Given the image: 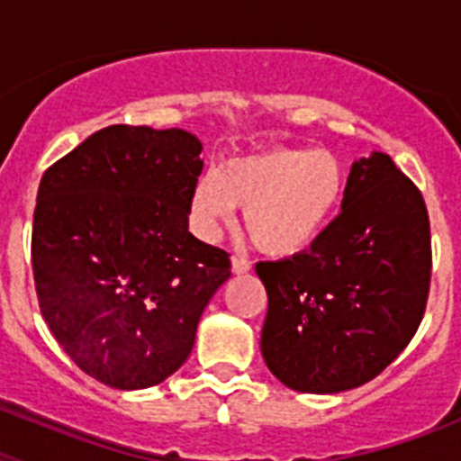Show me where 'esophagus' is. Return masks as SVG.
<instances>
[{"mask_svg":"<svg viewBox=\"0 0 461 461\" xmlns=\"http://www.w3.org/2000/svg\"><path fill=\"white\" fill-rule=\"evenodd\" d=\"M230 267H233V275H247L251 270V263L244 256H233L230 258Z\"/></svg>","mask_w":461,"mask_h":461,"instance_id":"1","label":"esophagus"}]
</instances>
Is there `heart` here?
<instances>
[{
    "mask_svg": "<svg viewBox=\"0 0 461 461\" xmlns=\"http://www.w3.org/2000/svg\"><path fill=\"white\" fill-rule=\"evenodd\" d=\"M346 168L330 149L272 148L228 158L191 191V223L214 238L244 210V230L267 256H295L312 247L339 210Z\"/></svg>",
    "mask_w": 461,
    "mask_h": 461,
    "instance_id": "1",
    "label": "heart"
}]
</instances>
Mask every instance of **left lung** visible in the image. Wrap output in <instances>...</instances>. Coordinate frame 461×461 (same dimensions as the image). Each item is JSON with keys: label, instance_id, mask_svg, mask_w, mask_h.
<instances>
[{"label": "left lung", "instance_id": "left-lung-1", "mask_svg": "<svg viewBox=\"0 0 461 461\" xmlns=\"http://www.w3.org/2000/svg\"><path fill=\"white\" fill-rule=\"evenodd\" d=\"M267 291L260 353L286 388L335 394L372 381L425 313L429 217L383 152L351 166L341 212L307 251L256 263Z\"/></svg>", "mask_w": 461, "mask_h": 461}]
</instances>
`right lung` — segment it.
Instances as JSON below:
<instances>
[{"mask_svg": "<svg viewBox=\"0 0 461 461\" xmlns=\"http://www.w3.org/2000/svg\"><path fill=\"white\" fill-rule=\"evenodd\" d=\"M203 145L185 129L113 124L43 173L32 270L48 328L85 374L117 390L185 365L223 249L189 233Z\"/></svg>", "mask_w": 461, "mask_h": 461, "instance_id": "right-lung-1", "label": "right lung"}]
</instances>
